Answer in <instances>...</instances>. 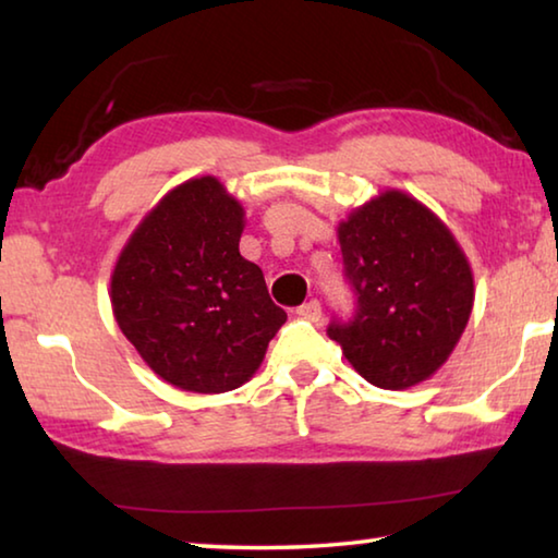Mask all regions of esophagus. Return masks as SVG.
Masks as SVG:
<instances>
[{"label": "esophagus", "instance_id": "obj_1", "mask_svg": "<svg viewBox=\"0 0 558 558\" xmlns=\"http://www.w3.org/2000/svg\"><path fill=\"white\" fill-rule=\"evenodd\" d=\"M295 313L302 319H310V323H319V317H323V305H319V300H310L305 305H300Z\"/></svg>", "mask_w": 558, "mask_h": 558}]
</instances>
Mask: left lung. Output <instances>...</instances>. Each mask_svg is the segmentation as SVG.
<instances>
[{
    "label": "left lung",
    "mask_w": 558,
    "mask_h": 558,
    "mask_svg": "<svg viewBox=\"0 0 558 558\" xmlns=\"http://www.w3.org/2000/svg\"><path fill=\"white\" fill-rule=\"evenodd\" d=\"M337 235L356 310L349 323H329V339L379 389L430 379L465 332L475 300L470 263L450 229L389 189L349 214Z\"/></svg>",
    "instance_id": "left-lung-1"
}]
</instances>
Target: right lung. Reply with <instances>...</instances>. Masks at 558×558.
<instances>
[{
  "label": "right lung",
  "mask_w": 558,
  "mask_h": 558,
  "mask_svg": "<svg viewBox=\"0 0 558 558\" xmlns=\"http://www.w3.org/2000/svg\"><path fill=\"white\" fill-rule=\"evenodd\" d=\"M241 233L243 206L219 179H189L145 216L112 270L118 327L177 389H239L286 325L263 270L241 256Z\"/></svg>",
  "instance_id": "right-lung-1"
}]
</instances>
